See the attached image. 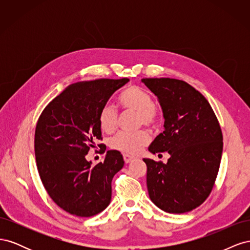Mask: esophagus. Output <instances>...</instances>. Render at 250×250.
Masks as SVG:
<instances>
[{
	"instance_id": "obj_1",
	"label": "esophagus",
	"mask_w": 250,
	"mask_h": 250,
	"mask_svg": "<svg viewBox=\"0 0 250 250\" xmlns=\"http://www.w3.org/2000/svg\"><path fill=\"white\" fill-rule=\"evenodd\" d=\"M123 158H124V162H125L126 164H128V163H130L134 157L131 156V155H129V154H123Z\"/></svg>"
}]
</instances>
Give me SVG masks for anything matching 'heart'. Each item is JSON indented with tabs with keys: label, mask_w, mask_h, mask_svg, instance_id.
Listing matches in <instances>:
<instances>
[{
	"label": "heart",
	"mask_w": 250,
	"mask_h": 250,
	"mask_svg": "<svg viewBox=\"0 0 250 250\" xmlns=\"http://www.w3.org/2000/svg\"><path fill=\"white\" fill-rule=\"evenodd\" d=\"M119 101L124 110L138 112V125L148 128H155L161 121L160 111L154 105L152 96L148 90L137 85L127 87L121 94ZM100 129L105 133L116 130L118 124V110L112 104H105L101 107L98 116ZM149 134L145 130L137 132L121 131L109 141V147L124 154L134 155L148 145Z\"/></svg>",
	"instance_id": "1"
}]
</instances>
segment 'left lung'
<instances>
[{
  "label": "left lung",
  "instance_id": "1",
  "mask_svg": "<svg viewBox=\"0 0 250 250\" xmlns=\"http://www.w3.org/2000/svg\"><path fill=\"white\" fill-rule=\"evenodd\" d=\"M157 96L165 130L149 146L153 154L168 151L167 164L144 158L150 199L172 214L190 211L208 197L220 167L223 137L208 100L187 82L172 78H145Z\"/></svg>",
  "mask_w": 250,
  "mask_h": 250
}]
</instances>
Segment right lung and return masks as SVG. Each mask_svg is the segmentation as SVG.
I'll list each match as a JSON object with an SVG mask.
<instances>
[{
  "label": "right lung",
  "mask_w": 250,
  "mask_h": 250,
  "mask_svg": "<svg viewBox=\"0 0 250 250\" xmlns=\"http://www.w3.org/2000/svg\"><path fill=\"white\" fill-rule=\"evenodd\" d=\"M128 81L103 78L74 83L44 107L37 121V170L51 199L66 213L92 217L110 203L111 180L124 166L122 154L108 150L97 165L85 155L96 140H102L98 122L101 107Z\"/></svg>",
  "instance_id": "add662e5"
}]
</instances>
